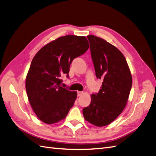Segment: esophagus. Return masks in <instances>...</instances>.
I'll list each match as a JSON object with an SVG mask.
<instances>
[{
  "label": "esophagus",
  "mask_w": 156,
  "mask_h": 156,
  "mask_svg": "<svg viewBox=\"0 0 156 156\" xmlns=\"http://www.w3.org/2000/svg\"><path fill=\"white\" fill-rule=\"evenodd\" d=\"M83 92H81V91H77V96H81L82 94H83Z\"/></svg>",
  "instance_id": "obj_1"
}]
</instances>
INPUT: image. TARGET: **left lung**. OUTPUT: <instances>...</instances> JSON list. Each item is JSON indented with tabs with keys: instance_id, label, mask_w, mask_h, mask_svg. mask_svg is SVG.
Returning a JSON list of instances; mask_svg holds the SVG:
<instances>
[{
	"instance_id": "1",
	"label": "left lung",
	"mask_w": 156,
	"mask_h": 156,
	"mask_svg": "<svg viewBox=\"0 0 156 156\" xmlns=\"http://www.w3.org/2000/svg\"><path fill=\"white\" fill-rule=\"evenodd\" d=\"M90 42L96 77L102 80L98 93L92 94L91 102L84 107V119L98 127L111 124L124 110L132 87V77L127 61L116 47L93 35Z\"/></svg>"
}]
</instances>
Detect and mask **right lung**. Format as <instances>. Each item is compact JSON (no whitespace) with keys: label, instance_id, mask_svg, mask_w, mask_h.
I'll return each instance as SVG.
<instances>
[{"label":"right lung","instance_id":"1","mask_svg":"<svg viewBox=\"0 0 156 156\" xmlns=\"http://www.w3.org/2000/svg\"><path fill=\"white\" fill-rule=\"evenodd\" d=\"M89 48L84 36L67 35L44 46L33 58L26 77L30 104L38 119L53 124L64 119L77 98V92L61 87V76L69 77L74 58Z\"/></svg>","mask_w":156,"mask_h":156}]
</instances>
